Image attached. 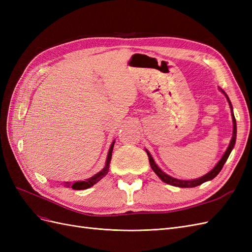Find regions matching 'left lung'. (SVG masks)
I'll return each instance as SVG.
<instances>
[{
  "label": "left lung",
  "mask_w": 252,
  "mask_h": 252,
  "mask_svg": "<svg viewBox=\"0 0 252 252\" xmlns=\"http://www.w3.org/2000/svg\"><path fill=\"white\" fill-rule=\"evenodd\" d=\"M222 91H223V90H222ZM223 93H224V91H223ZM224 94H225V93H224ZM225 95H226V94H225ZM226 96H227V95H226ZM227 100H228V102H229V105H230L231 110H232V106H231V103H230V101H229V98H228V96H227ZM232 121H233V133H232V139H231V141H230L229 146H228V148H227L226 152L224 154L223 158L220 159V162L217 164V166L215 167V168H213V169H212L210 172H208L207 174H205L204 177H202V178H200V179H196V180H192V181H182V180H178V179L171 178V177H169L168 174L164 173L161 169L158 168V165H157L156 162L154 161V158H152V157L150 156L149 152L146 150V151H147V155H148V158H149V162H150V166H151L152 170H154V171L156 172V174H157L158 177L159 179H161L163 182L167 183V184H170V185H172V186H177V187H185V188L195 187V186H199V185L203 184V183H205V182H207V181H210V180H212V179H215V178L217 177V175L219 174V172H220V170H222L225 162L227 161V158H228V157H229L232 148L234 147L235 139H236V123H235V118H234V116H233V113H232Z\"/></svg>",
  "instance_id": "left-lung-1"
}]
</instances>
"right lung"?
Here are the masks:
<instances>
[{
    "instance_id": "obj_1",
    "label": "right lung",
    "mask_w": 252,
    "mask_h": 252,
    "mask_svg": "<svg viewBox=\"0 0 252 252\" xmlns=\"http://www.w3.org/2000/svg\"><path fill=\"white\" fill-rule=\"evenodd\" d=\"M113 146H114V142H112L111 146L109 148V152H108V157H107V161H106V166L104 167V169L102 171H100L98 173H96L95 175H94L93 178H90L86 181H79V182H74V183H70V182H65V186L69 187L71 186L72 189L74 190H83V189H87L91 186H94V184L100 181L101 179H103L106 174L108 173L109 170V164H110V159H111V156H112V150H113Z\"/></svg>"
}]
</instances>
